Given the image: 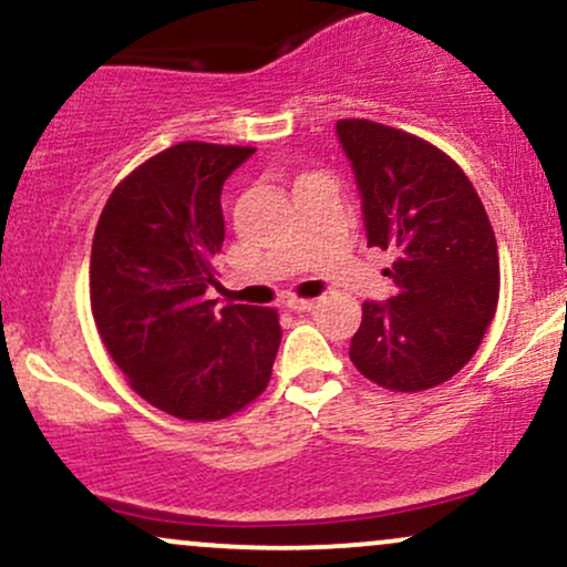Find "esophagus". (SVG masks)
I'll use <instances>...</instances> for the list:
<instances>
[{"label":"esophagus","mask_w":567,"mask_h":567,"mask_svg":"<svg viewBox=\"0 0 567 567\" xmlns=\"http://www.w3.org/2000/svg\"><path fill=\"white\" fill-rule=\"evenodd\" d=\"M285 306H288L290 311H311L315 309V301H309V298H288V301H285Z\"/></svg>","instance_id":"esophagus-1"}]
</instances>
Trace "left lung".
I'll list each match as a JSON object with an SVG mask.
<instances>
[{"instance_id":"obj_1","label":"left lung","mask_w":567,"mask_h":567,"mask_svg":"<svg viewBox=\"0 0 567 567\" xmlns=\"http://www.w3.org/2000/svg\"><path fill=\"white\" fill-rule=\"evenodd\" d=\"M336 135L368 247L396 252L394 296L362 303L349 357L383 389L424 392L472 360L496 315V234L470 178L432 143L368 120H338Z\"/></svg>"}]
</instances>
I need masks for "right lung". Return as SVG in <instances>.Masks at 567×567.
<instances>
[{"label":"right lung","mask_w":567,"mask_h":567,"mask_svg":"<svg viewBox=\"0 0 567 567\" xmlns=\"http://www.w3.org/2000/svg\"><path fill=\"white\" fill-rule=\"evenodd\" d=\"M252 152L199 141L165 148L114 188L97 220V333L130 386L175 419H226L271 379L277 311L207 301L226 234L220 192Z\"/></svg>","instance_id":"right-lung-1"}]
</instances>
